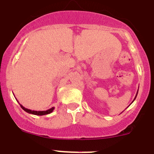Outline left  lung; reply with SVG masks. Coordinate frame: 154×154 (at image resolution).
Returning a JSON list of instances; mask_svg holds the SVG:
<instances>
[{
  "mask_svg": "<svg viewBox=\"0 0 154 154\" xmlns=\"http://www.w3.org/2000/svg\"><path fill=\"white\" fill-rule=\"evenodd\" d=\"M137 94H138V92H137V94H136V96H135V99H134V100H135V98H136V97H137ZM134 100H133V101H134ZM133 101H132V102H133Z\"/></svg>",
  "mask_w": 154,
  "mask_h": 154,
  "instance_id": "1",
  "label": "left lung"
}]
</instances>
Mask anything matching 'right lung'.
Listing matches in <instances>:
<instances>
[{
	"label": "right lung",
	"mask_w": 154,
	"mask_h": 154,
	"mask_svg": "<svg viewBox=\"0 0 154 154\" xmlns=\"http://www.w3.org/2000/svg\"><path fill=\"white\" fill-rule=\"evenodd\" d=\"M20 106L21 107H22V109H23L24 111H25L26 112H27V113L32 114V115H39V116H41V115H48V114L51 113L54 109V107H52L46 111H33V110H30V109H26V108L24 107V106L21 104Z\"/></svg>",
	"instance_id": "right-lung-1"
}]
</instances>
